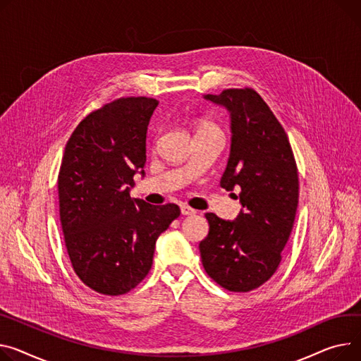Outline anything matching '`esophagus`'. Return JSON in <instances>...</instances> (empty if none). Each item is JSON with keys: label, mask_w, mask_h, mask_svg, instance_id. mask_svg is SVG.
<instances>
[{"label": "esophagus", "mask_w": 361, "mask_h": 361, "mask_svg": "<svg viewBox=\"0 0 361 361\" xmlns=\"http://www.w3.org/2000/svg\"><path fill=\"white\" fill-rule=\"evenodd\" d=\"M180 209H181V214H184V216L196 214V210H195V209H191V207H188V206H185V204H183Z\"/></svg>", "instance_id": "1"}]
</instances>
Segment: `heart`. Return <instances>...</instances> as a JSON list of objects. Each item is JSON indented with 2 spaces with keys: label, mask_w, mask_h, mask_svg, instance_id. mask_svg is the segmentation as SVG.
Segmentation results:
<instances>
[{
  "label": "heart",
  "mask_w": 361,
  "mask_h": 361,
  "mask_svg": "<svg viewBox=\"0 0 361 361\" xmlns=\"http://www.w3.org/2000/svg\"><path fill=\"white\" fill-rule=\"evenodd\" d=\"M210 128H214V126L212 123H202L197 130H200V129H210Z\"/></svg>",
  "instance_id": "b5f03b06"
}]
</instances>
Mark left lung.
Wrapping results in <instances>:
<instances>
[{"label":"left lung","mask_w":361,"mask_h":361,"mask_svg":"<svg viewBox=\"0 0 361 361\" xmlns=\"http://www.w3.org/2000/svg\"><path fill=\"white\" fill-rule=\"evenodd\" d=\"M203 99L229 113L231 151L221 187L241 190L233 221L206 213L209 233L199 245L206 273L231 292H250L277 270L299 202V177L289 139L251 90L229 88Z\"/></svg>","instance_id":"8db88e82"}]
</instances>
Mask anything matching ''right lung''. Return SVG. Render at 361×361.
Listing matches in <instances>:
<instances>
[{"instance_id":"right-lung-1","label":"right lung","mask_w":361,"mask_h":361,"mask_svg":"<svg viewBox=\"0 0 361 361\" xmlns=\"http://www.w3.org/2000/svg\"><path fill=\"white\" fill-rule=\"evenodd\" d=\"M158 102L118 99L87 116L71 135L58 177L65 245L77 276L102 295H125L152 267L158 236L180 207L132 199L145 176L147 132Z\"/></svg>"}]
</instances>
